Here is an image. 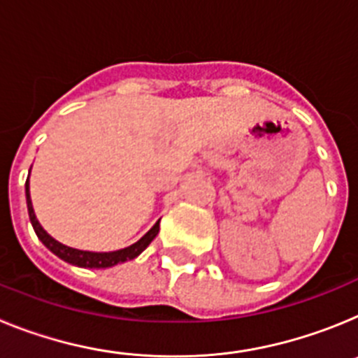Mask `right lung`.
<instances>
[{"mask_svg":"<svg viewBox=\"0 0 358 358\" xmlns=\"http://www.w3.org/2000/svg\"><path fill=\"white\" fill-rule=\"evenodd\" d=\"M27 206H28V215H30V222L31 226H34V231H36V235L39 236L41 242H43L44 245L53 252V255L59 256L61 260L68 262V264H73V265H78V267L106 268V267H113V265L116 264H122V262L134 260L136 256L141 255V252L148 248V243L156 238L157 233H159V220H157V222L154 224V227L148 231L143 238H140L136 243L129 245V248L120 249V251H113V252L80 251V249L68 248V245H64V243L57 242L55 238H52V236H50L43 227H41V224L37 222L36 213H34V208H31L28 181H27Z\"/></svg>","mask_w":358,"mask_h":358,"instance_id":"1","label":"right lung"}]
</instances>
